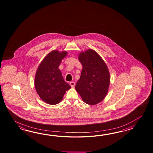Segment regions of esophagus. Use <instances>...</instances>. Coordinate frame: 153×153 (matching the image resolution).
Segmentation results:
<instances>
[{
	"label": "esophagus",
	"instance_id": "esophagus-1",
	"mask_svg": "<svg viewBox=\"0 0 153 153\" xmlns=\"http://www.w3.org/2000/svg\"><path fill=\"white\" fill-rule=\"evenodd\" d=\"M70 85H71V87L72 88H74L75 85V82H71L70 83Z\"/></svg>",
	"mask_w": 153,
	"mask_h": 153
}]
</instances>
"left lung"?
Listing matches in <instances>:
<instances>
[{"label": "left lung", "mask_w": 153, "mask_h": 153, "mask_svg": "<svg viewBox=\"0 0 153 153\" xmlns=\"http://www.w3.org/2000/svg\"><path fill=\"white\" fill-rule=\"evenodd\" d=\"M78 59L83 68L75 88L83 102L89 105H95L102 102L108 92V68L102 58L92 49L81 52Z\"/></svg>", "instance_id": "left-lung-1"}]
</instances>
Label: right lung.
Returning a JSON list of instances; mask_svg holds the SVG:
<instances>
[{"mask_svg": "<svg viewBox=\"0 0 153 153\" xmlns=\"http://www.w3.org/2000/svg\"><path fill=\"white\" fill-rule=\"evenodd\" d=\"M66 51H53L44 58L36 71L34 85L42 100L51 105L61 102L66 91L71 86L65 82L59 66Z\"/></svg>", "mask_w": 153, "mask_h": 153, "instance_id": "right-lung-1", "label": "right lung"}]
</instances>
